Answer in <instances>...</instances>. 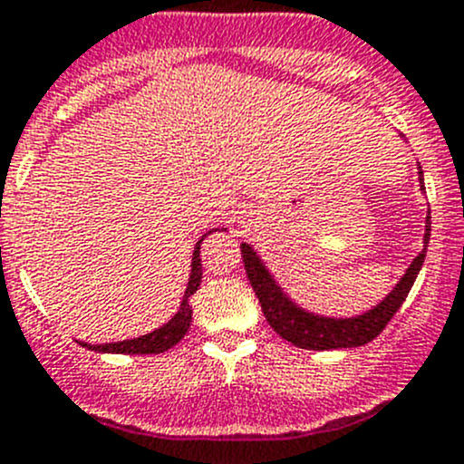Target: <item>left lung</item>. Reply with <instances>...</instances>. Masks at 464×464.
Listing matches in <instances>:
<instances>
[{"label": "left lung", "instance_id": "1", "mask_svg": "<svg viewBox=\"0 0 464 464\" xmlns=\"http://www.w3.org/2000/svg\"><path fill=\"white\" fill-rule=\"evenodd\" d=\"M421 175V173H419ZM430 214V211H428ZM430 239V216L426 223V235H423V244ZM241 257L246 264V276H248L250 285H253L255 295L259 298L264 316H266L268 325L280 334L282 339L291 342L298 348H310V351H333V348H355L364 346L372 339L385 330L392 316L399 312L403 301L408 298L410 289H412L414 280H417L419 271H421L423 257H426V246L421 253L414 257L405 276L401 277L399 285L392 289L385 301L378 303L373 310L364 312L355 319H328V316H316L310 312L301 310L298 305L282 294L280 286L266 271L262 259L255 255V250L248 244H241Z\"/></svg>", "mask_w": 464, "mask_h": 464}]
</instances>
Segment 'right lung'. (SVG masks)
Instances as JSON below:
<instances>
[{
    "mask_svg": "<svg viewBox=\"0 0 464 464\" xmlns=\"http://www.w3.org/2000/svg\"><path fill=\"white\" fill-rule=\"evenodd\" d=\"M200 244L202 239L196 244V250H193V262H191V277H188V286L184 291V298H182V305H179V312L169 321L166 325H161L159 330L154 333L143 334V337H136V339H125V342H118V343H82V346L91 348V351L97 353H125V355H157V353L169 351L173 348L179 339L187 334L188 325H191V316L193 310L188 305V298L198 291L202 280V262H200Z\"/></svg>",
    "mask_w": 464,
    "mask_h": 464,
    "instance_id": "obj_1",
    "label": "right lung"
}]
</instances>
